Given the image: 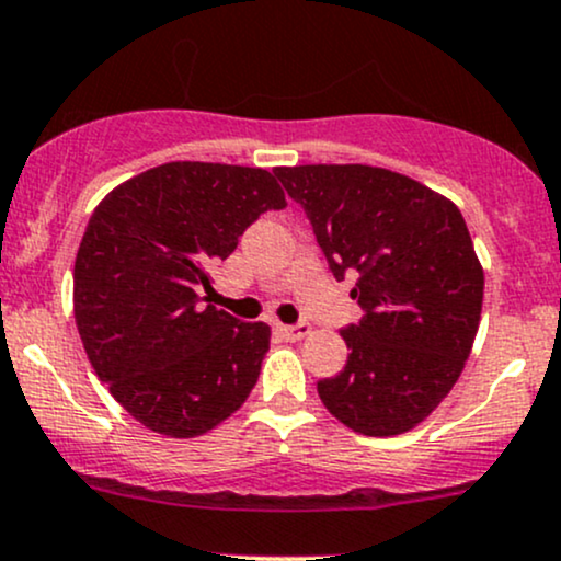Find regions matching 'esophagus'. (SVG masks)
<instances>
[{"label":"esophagus","mask_w":561,"mask_h":561,"mask_svg":"<svg viewBox=\"0 0 561 561\" xmlns=\"http://www.w3.org/2000/svg\"><path fill=\"white\" fill-rule=\"evenodd\" d=\"M278 331L286 339H291V342H297V339H305L307 333H310V323H305V320H299V323H294V325H283L280 323Z\"/></svg>","instance_id":"obj_1"}]
</instances>
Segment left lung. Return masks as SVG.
<instances>
[{"instance_id":"left-lung-1","label":"left lung","mask_w":561,"mask_h":561,"mask_svg":"<svg viewBox=\"0 0 561 561\" xmlns=\"http://www.w3.org/2000/svg\"><path fill=\"white\" fill-rule=\"evenodd\" d=\"M275 178L363 310L342 329L347 365L318 381L320 400L368 437L413 430L458 381L480 325L484 275L461 211L363 163L278 167Z\"/></svg>"}]
</instances>
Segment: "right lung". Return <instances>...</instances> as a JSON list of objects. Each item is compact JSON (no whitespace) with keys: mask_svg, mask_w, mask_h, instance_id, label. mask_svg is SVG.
Returning <instances> with one entry per match:
<instances>
[{"mask_svg":"<svg viewBox=\"0 0 561 561\" xmlns=\"http://www.w3.org/2000/svg\"><path fill=\"white\" fill-rule=\"evenodd\" d=\"M286 196L264 169L172 161L100 201L73 264V314L94 374L148 430L198 437L260 379L270 325L214 305L209 270Z\"/></svg>","mask_w":561,"mask_h":561,"instance_id":"obj_1","label":"right lung"}]
</instances>
